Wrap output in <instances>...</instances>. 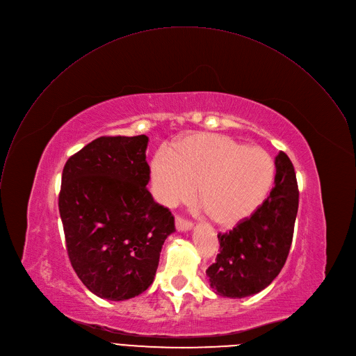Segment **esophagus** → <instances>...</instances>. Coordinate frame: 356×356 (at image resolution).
Here are the masks:
<instances>
[{
	"label": "esophagus",
	"mask_w": 356,
	"mask_h": 356,
	"mask_svg": "<svg viewBox=\"0 0 356 356\" xmlns=\"http://www.w3.org/2000/svg\"><path fill=\"white\" fill-rule=\"evenodd\" d=\"M175 226H177V229L179 232H186V230L193 227V223L191 220H188V219H184L182 216H177L175 218Z\"/></svg>",
	"instance_id": "esophagus-1"
}]
</instances>
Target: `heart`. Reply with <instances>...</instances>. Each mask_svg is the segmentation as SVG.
I'll return each mask as SVG.
<instances>
[{
    "label": "heart",
    "instance_id": "heart-1",
    "mask_svg": "<svg viewBox=\"0 0 356 356\" xmlns=\"http://www.w3.org/2000/svg\"><path fill=\"white\" fill-rule=\"evenodd\" d=\"M156 197L165 206L189 200L199 186V202L209 218L230 227L257 211L275 182V163L259 146L216 133L184 137L174 150L160 149L152 161Z\"/></svg>",
    "mask_w": 356,
    "mask_h": 356
}]
</instances>
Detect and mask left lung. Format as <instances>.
<instances>
[{
  "mask_svg": "<svg viewBox=\"0 0 356 356\" xmlns=\"http://www.w3.org/2000/svg\"><path fill=\"white\" fill-rule=\"evenodd\" d=\"M275 186L261 207L232 230L219 233L216 262L206 273L220 296L245 298L265 289L285 265L295 232L299 188L286 153L275 157Z\"/></svg>",
  "mask_w": 356,
  "mask_h": 356,
  "instance_id": "8db88e82",
  "label": "left lung"
}]
</instances>
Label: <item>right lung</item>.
Returning a JSON list of instances; mask_svg holds the SVG:
<instances>
[{
  "label": "right lung",
  "instance_id": "add662e5",
  "mask_svg": "<svg viewBox=\"0 0 356 356\" xmlns=\"http://www.w3.org/2000/svg\"><path fill=\"white\" fill-rule=\"evenodd\" d=\"M147 143L146 134L101 136L63 168L58 211L71 266L108 300L134 298L152 285L175 230L170 209L147 189Z\"/></svg>",
  "mask_w": 356,
  "mask_h": 356
}]
</instances>
